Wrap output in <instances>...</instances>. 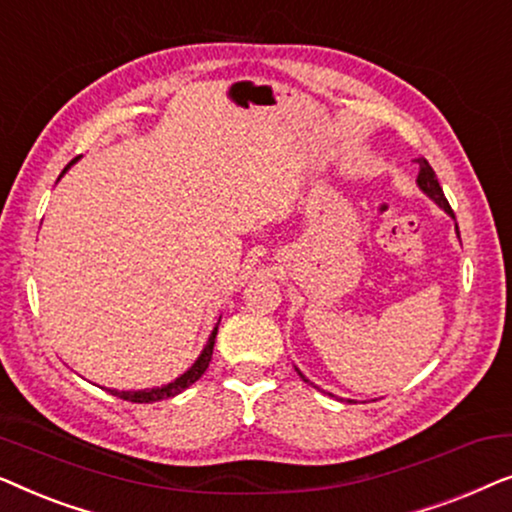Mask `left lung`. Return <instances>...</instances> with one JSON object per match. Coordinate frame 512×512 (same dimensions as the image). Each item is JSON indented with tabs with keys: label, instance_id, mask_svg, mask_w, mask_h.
Listing matches in <instances>:
<instances>
[{
	"label": "left lung",
	"instance_id": "1",
	"mask_svg": "<svg viewBox=\"0 0 512 512\" xmlns=\"http://www.w3.org/2000/svg\"><path fill=\"white\" fill-rule=\"evenodd\" d=\"M417 165H419V174H417V184H419V188H422V191H424L426 195H429L431 200H436L438 205L443 207L447 214L454 216L450 202L445 200V193H443V188H440V184H438L436 172H433V167L429 165V160H426V158H417ZM298 375L305 380V375L300 373V370H298ZM305 382H310V380H305Z\"/></svg>",
	"mask_w": 512,
	"mask_h": 512
}]
</instances>
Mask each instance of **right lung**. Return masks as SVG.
Wrapping results in <instances>:
<instances>
[{"mask_svg":"<svg viewBox=\"0 0 512 512\" xmlns=\"http://www.w3.org/2000/svg\"><path fill=\"white\" fill-rule=\"evenodd\" d=\"M72 163H76V158L72 160ZM72 163H69V165H72ZM69 165H67V167H69ZM67 167H65V170H62V172H67ZM216 331H219V326L214 328L212 335H209L207 347L202 349V354L198 356V361H195L193 366L188 368L184 375L177 377V380H174V382L165 384V387H158V389H146V391H114V389H109V391H111V394H114V396L123 398V401H130V403H156V401H163V398H172V396L181 394V391L188 389V387H191L193 382H198L200 377L205 375V370H207V366H209V361H212Z\"/></svg>","mask_w":512,"mask_h":512,"instance_id":"obj_1","label":"right lung"}]
</instances>
